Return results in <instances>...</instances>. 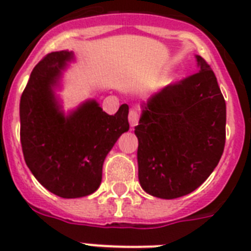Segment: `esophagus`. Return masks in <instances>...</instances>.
Masks as SVG:
<instances>
[{"label": "esophagus", "mask_w": 251, "mask_h": 251, "mask_svg": "<svg viewBox=\"0 0 251 251\" xmlns=\"http://www.w3.org/2000/svg\"><path fill=\"white\" fill-rule=\"evenodd\" d=\"M139 117H140V115H139L138 111H135V109H131V111H130V112H129V122H130V126H131V127H134L135 125H138Z\"/></svg>", "instance_id": "1"}]
</instances>
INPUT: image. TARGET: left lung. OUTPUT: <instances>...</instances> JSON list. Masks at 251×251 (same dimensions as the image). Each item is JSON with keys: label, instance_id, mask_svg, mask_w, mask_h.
Wrapping results in <instances>:
<instances>
[{"label": "left lung", "instance_id": "obj_1", "mask_svg": "<svg viewBox=\"0 0 251 251\" xmlns=\"http://www.w3.org/2000/svg\"><path fill=\"white\" fill-rule=\"evenodd\" d=\"M199 71L143 102L135 126L139 182L145 193L175 199L201 186L226 142V102L203 57Z\"/></svg>", "mask_w": 251, "mask_h": 251}]
</instances>
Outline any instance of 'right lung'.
<instances>
[{
  "label": "right lung",
  "mask_w": 251,
  "mask_h": 251,
  "mask_svg": "<svg viewBox=\"0 0 251 251\" xmlns=\"http://www.w3.org/2000/svg\"><path fill=\"white\" fill-rule=\"evenodd\" d=\"M73 50L47 54L33 69L20 100V140L31 174L54 195L66 199L93 194L103 162L117 139L129 131V106L107 115L96 100L65 113L56 89Z\"/></svg>",
  "instance_id": "1"
}]
</instances>
